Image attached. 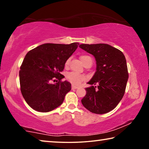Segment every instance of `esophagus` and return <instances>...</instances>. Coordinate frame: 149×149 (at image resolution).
Segmentation results:
<instances>
[{"instance_id": "34e87169", "label": "esophagus", "mask_w": 149, "mask_h": 149, "mask_svg": "<svg viewBox=\"0 0 149 149\" xmlns=\"http://www.w3.org/2000/svg\"><path fill=\"white\" fill-rule=\"evenodd\" d=\"M78 87H79L77 86V85H72V89H77Z\"/></svg>"}]
</instances>
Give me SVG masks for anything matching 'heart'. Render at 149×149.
I'll return each instance as SVG.
<instances>
[{"label": "heart", "mask_w": 149, "mask_h": 149, "mask_svg": "<svg viewBox=\"0 0 149 149\" xmlns=\"http://www.w3.org/2000/svg\"><path fill=\"white\" fill-rule=\"evenodd\" d=\"M80 59L81 60V62H83V64H85V63L87 62V60H92L91 58L89 56H88V55H81V56H80ZM69 64V60H67L65 62V66L67 67L68 65ZM65 78H66V79L70 81V83H72L73 84H75V85H78L80 83H81L82 81H84L85 80V76L84 75H81V74H77V73L74 72H69L68 73L65 75Z\"/></svg>", "instance_id": "obj_1"}]
</instances>
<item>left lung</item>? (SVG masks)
Segmentation results:
<instances>
[{
    "label": "left lung",
    "instance_id": "8db88e82",
    "mask_svg": "<svg viewBox=\"0 0 149 149\" xmlns=\"http://www.w3.org/2000/svg\"><path fill=\"white\" fill-rule=\"evenodd\" d=\"M79 47L93 54L97 62V71L88 82L97 86L85 89L82 104L94 114H106L114 109L124 95L129 77L125 56L107 44H81Z\"/></svg>",
    "mask_w": 149,
    "mask_h": 149
}]
</instances>
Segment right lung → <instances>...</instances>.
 Returning <instances> with one entry per match:
<instances>
[{"label":"right lung","mask_w":149,"mask_h":149,"mask_svg":"<svg viewBox=\"0 0 149 149\" xmlns=\"http://www.w3.org/2000/svg\"><path fill=\"white\" fill-rule=\"evenodd\" d=\"M79 45L45 43L27 52L19 72L20 90L33 109L48 112L62 104L71 84L62 81L61 72ZM56 79L57 83L52 84Z\"/></svg>","instance_id":"add662e5"}]
</instances>
